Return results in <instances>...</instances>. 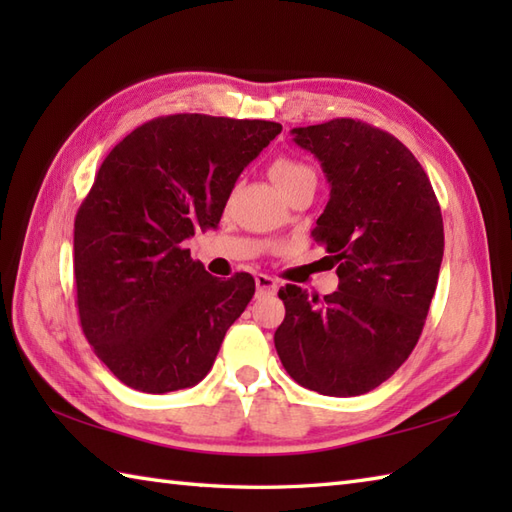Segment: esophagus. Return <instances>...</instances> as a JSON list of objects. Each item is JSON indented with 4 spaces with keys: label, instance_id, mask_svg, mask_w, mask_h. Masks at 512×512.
<instances>
[{
    "label": "esophagus",
    "instance_id": "34e87169",
    "mask_svg": "<svg viewBox=\"0 0 512 512\" xmlns=\"http://www.w3.org/2000/svg\"><path fill=\"white\" fill-rule=\"evenodd\" d=\"M255 286L259 295H275L277 292V281L268 275H257L255 277Z\"/></svg>",
    "mask_w": 512,
    "mask_h": 512
}]
</instances>
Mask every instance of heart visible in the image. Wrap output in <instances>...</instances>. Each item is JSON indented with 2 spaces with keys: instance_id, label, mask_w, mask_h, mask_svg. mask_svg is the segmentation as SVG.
I'll use <instances>...</instances> for the list:
<instances>
[{
  "instance_id": "heart-1",
  "label": "heart",
  "mask_w": 512,
  "mask_h": 512,
  "mask_svg": "<svg viewBox=\"0 0 512 512\" xmlns=\"http://www.w3.org/2000/svg\"><path fill=\"white\" fill-rule=\"evenodd\" d=\"M270 176H273L277 187L286 193L301 180L314 178V171H312V167L306 165V162H301L297 158L279 156L273 160V165H270Z\"/></svg>"
}]
</instances>
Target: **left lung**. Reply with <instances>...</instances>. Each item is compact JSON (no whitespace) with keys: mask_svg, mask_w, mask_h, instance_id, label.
Returning a JSON list of instances; mask_svg holds the SVG:
<instances>
[{"mask_svg":"<svg viewBox=\"0 0 512 512\" xmlns=\"http://www.w3.org/2000/svg\"><path fill=\"white\" fill-rule=\"evenodd\" d=\"M319 158L330 200L312 237L330 253L339 290L323 299L288 284L275 347L286 372L323 396L376 389L416 347L444 255L440 204L398 138L354 118L295 127Z\"/></svg>","mask_w":512,"mask_h":512,"instance_id":"left-lung-1","label":"left lung"}]
</instances>
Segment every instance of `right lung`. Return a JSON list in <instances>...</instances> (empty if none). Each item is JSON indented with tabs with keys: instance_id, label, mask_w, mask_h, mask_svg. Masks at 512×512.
I'll return each mask as SVG.
<instances>
[{
	"instance_id": "1",
	"label": "right lung",
	"mask_w": 512,
	"mask_h": 512,
	"mask_svg": "<svg viewBox=\"0 0 512 512\" xmlns=\"http://www.w3.org/2000/svg\"><path fill=\"white\" fill-rule=\"evenodd\" d=\"M279 123L173 114L118 143L74 220L81 328L127 387L167 394L209 374L255 279H217L184 242L220 224L239 173Z\"/></svg>"
}]
</instances>
